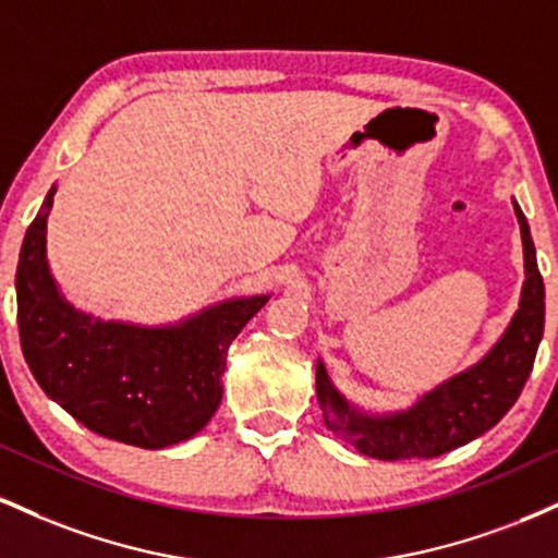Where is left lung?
Here are the masks:
<instances>
[{
	"mask_svg": "<svg viewBox=\"0 0 558 558\" xmlns=\"http://www.w3.org/2000/svg\"><path fill=\"white\" fill-rule=\"evenodd\" d=\"M524 243V288L520 310L485 360L466 373L430 390L407 412L367 417L356 412L332 388L323 362H317V399L323 417L343 444L364 457L399 462V459H433L459 448L490 430L520 399L533 373L537 345L546 323V288L537 270L535 243L520 204H514Z\"/></svg>",
	"mask_w": 558,
	"mask_h": 558,
	"instance_id": "left-lung-1",
	"label": "left lung"
}]
</instances>
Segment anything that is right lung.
<instances>
[{"label": "right lung", "instance_id": "obj_1", "mask_svg": "<svg viewBox=\"0 0 558 558\" xmlns=\"http://www.w3.org/2000/svg\"><path fill=\"white\" fill-rule=\"evenodd\" d=\"M52 194L25 230L15 275L17 330L31 373L88 430L141 448L181 444L213 420L230 343L267 296L222 301L170 328L81 315L49 275Z\"/></svg>", "mask_w": 558, "mask_h": 558}]
</instances>
